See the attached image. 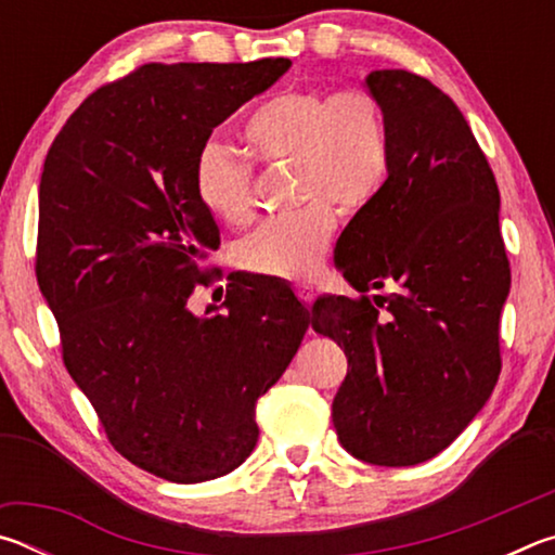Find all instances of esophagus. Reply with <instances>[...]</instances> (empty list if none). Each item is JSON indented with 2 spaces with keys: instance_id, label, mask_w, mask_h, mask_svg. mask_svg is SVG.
I'll return each mask as SVG.
<instances>
[{
  "instance_id": "34e87169",
  "label": "esophagus",
  "mask_w": 555,
  "mask_h": 555,
  "mask_svg": "<svg viewBox=\"0 0 555 555\" xmlns=\"http://www.w3.org/2000/svg\"><path fill=\"white\" fill-rule=\"evenodd\" d=\"M296 294H298V298L304 300V304H308L311 306V300H313V284H296Z\"/></svg>"
}]
</instances>
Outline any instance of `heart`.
Masks as SVG:
<instances>
[{
  "label": "heart",
  "instance_id": "heart-1",
  "mask_svg": "<svg viewBox=\"0 0 555 555\" xmlns=\"http://www.w3.org/2000/svg\"><path fill=\"white\" fill-rule=\"evenodd\" d=\"M255 164H291L298 210L264 220L237 244L240 264L279 279L311 276L335 230V205L357 212L374 201L389 171V129L379 95L364 86L335 92L284 90L251 112L242 129ZM195 195L212 218L249 212L251 166L220 139L195 154Z\"/></svg>",
  "mask_w": 555,
  "mask_h": 555
}]
</instances>
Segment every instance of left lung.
Segmentation results:
<instances>
[{"instance_id":"left-lung-1","label":"left lung","mask_w":555,"mask_h":555,"mask_svg":"<svg viewBox=\"0 0 555 555\" xmlns=\"http://www.w3.org/2000/svg\"><path fill=\"white\" fill-rule=\"evenodd\" d=\"M389 171L335 244L360 298L321 296L315 333L347 357L333 401L343 448L370 465L426 463L463 434L500 377L512 274L500 188L463 112L409 70H372ZM391 280L398 291L367 297Z\"/></svg>"}]
</instances>
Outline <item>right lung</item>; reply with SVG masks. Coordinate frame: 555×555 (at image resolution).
<instances>
[{
	"label": "right lung",
	"instance_id": "right-lung-1",
	"mask_svg": "<svg viewBox=\"0 0 555 555\" xmlns=\"http://www.w3.org/2000/svg\"><path fill=\"white\" fill-rule=\"evenodd\" d=\"M288 68L142 65L92 92L46 156L36 279L65 370L117 453L168 482L215 480L249 457L257 399L311 323L284 284L232 281L224 312L188 308L220 244L195 195V154Z\"/></svg>",
	"mask_w": 555,
	"mask_h": 555
}]
</instances>
